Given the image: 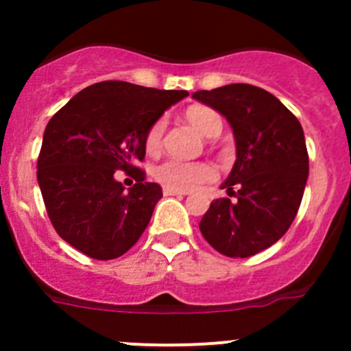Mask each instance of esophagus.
Returning <instances> with one entry per match:
<instances>
[{
    "label": "esophagus",
    "instance_id": "esophagus-1",
    "mask_svg": "<svg viewBox=\"0 0 351 351\" xmlns=\"http://www.w3.org/2000/svg\"><path fill=\"white\" fill-rule=\"evenodd\" d=\"M163 195H165V197H182V195H188V193H186V191L172 190V188H163Z\"/></svg>",
    "mask_w": 351,
    "mask_h": 351
}]
</instances>
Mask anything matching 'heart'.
Masks as SVG:
<instances>
[{
  "mask_svg": "<svg viewBox=\"0 0 351 351\" xmlns=\"http://www.w3.org/2000/svg\"><path fill=\"white\" fill-rule=\"evenodd\" d=\"M186 117L204 137H218L223 128L221 116L209 107H191L186 112ZM163 133H165V121L158 119L145 135L147 153L154 154L160 151L163 144ZM153 173L160 184L179 191H191L216 178L214 167L206 161H182L178 158L161 161L160 165L154 167Z\"/></svg>",
  "mask_w": 351,
  "mask_h": 351,
  "instance_id": "heart-1",
  "label": "heart"
}]
</instances>
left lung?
Wrapping results in <instances>:
<instances>
[{
    "instance_id": "8db88e82",
    "label": "left lung",
    "mask_w": 351,
    "mask_h": 351,
    "mask_svg": "<svg viewBox=\"0 0 351 351\" xmlns=\"http://www.w3.org/2000/svg\"><path fill=\"white\" fill-rule=\"evenodd\" d=\"M193 98L226 117L237 151L221 184L237 200H214L198 226L221 255L247 258L278 243L297 216L309 176L302 126L274 95L251 84L197 91Z\"/></svg>"
}]
</instances>
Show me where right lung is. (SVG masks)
<instances>
[{
	"label": "right lung",
	"instance_id": "obj_1",
	"mask_svg": "<svg viewBox=\"0 0 351 351\" xmlns=\"http://www.w3.org/2000/svg\"><path fill=\"white\" fill-rule=\"evenodd\" d=\"M188 91L105 80L77 93L49 121L36 163L45 209L63 241L96 260L125 255L149 225L163 193L133 167L145 135ZM137 169L128 192L113 173Z\"/></svg>",
	"mask_w": 351,
	"mask_h": 351
}]
</instances>
